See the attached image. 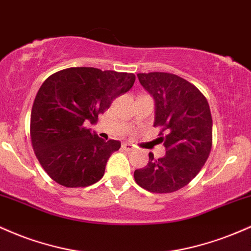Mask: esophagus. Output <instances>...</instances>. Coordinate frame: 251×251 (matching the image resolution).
<instances>
[{
  "label": "esophagus",
  "mask_w": 251,
  "mask_h": 251,
  "mask_svg": "<svg viewBox=\"0 0 251 251\" xmlns=\"http://www.w3.org/2000/svg\"><path fill=\"white\" fill-rule=\"evenodd\" d=\"M122 149H125V151H134L135 147L131 143H128V142H123L122 143Z\"/></svg>",
  "instance_id": "1"
}]
</instances>
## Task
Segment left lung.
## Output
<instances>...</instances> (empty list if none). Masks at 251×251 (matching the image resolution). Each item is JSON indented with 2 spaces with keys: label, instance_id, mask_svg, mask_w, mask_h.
<instances>
[{
  "label": "left lung",
  "instance_id": "left-lung-1",
  "mask_svg": "<svg viewBox=\"0 0 251 251\" xmlns=\"http://www.w3.org/2000/svg\"><path fill=\"white\" fill-rule=\"evenodd\" d=\"M155 100V122L166 155L134 172L136 184L153 193L186 186L206 162L212 148V117L206 97L193 84L167 72L137 75Z\"/></svg>",
  "mask_w": 251,
  "mask_h": 251
}]
</instances>
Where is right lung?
Returning <instances> with one entry per match:
<instances>
[{"mask_svg": "<svg viewBox=\"0 0 251 251\" xmlns=\"http://www.w3.org/2000/svg\"><path fill=\"white\" fill-rule=\"evenodd\" d=\"M134 73L70 67L50 75L35 96L30 112V142L41 167L59 185L86 187L100 180L121 147L86 128L112 100L134 85Z\"/></svg>", "mask_w": 251, "mask_h": 251, "instance_id": "right-lung-1", "label": "right lung"}]
</instances>
